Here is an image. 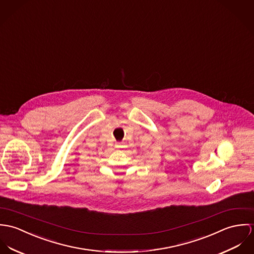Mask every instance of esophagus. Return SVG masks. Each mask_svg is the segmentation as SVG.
Listing matches in <instances>:
<instances>
[{
    "instance_id": "34e87169",
    "label": "esophagus",
    "mask_w": 254,
    "mask_h": 254,
    "mask_svg": "<svg viewBox=\"0 0 254 254\" xmlns=\"http://www.w3.org/2000/svg\"><path fill=\"white\" fill-rule=\"evenodd\" d=\"M115 146H116V147H121V146H122V143H116Z\"/></svg>"
}]
</instances>
